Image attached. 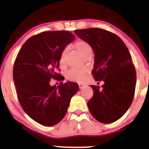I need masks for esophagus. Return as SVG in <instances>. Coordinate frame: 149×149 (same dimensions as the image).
<instances>
[{"instance_id": "esophagus-1", "label": "esophagus", "mask_w": 149, "mask_h": 149, "mask_svg": "<svg viewBox=\"0 0 149 149\" xmlns=\"http://www.w3.org/2000/svg\"><path fill=\"white\" fill-rule=\"evenodd\" d=\"M79 88H83L85 86V84H82V83H79Z\"/></svg>"}]
</instances>
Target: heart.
Segmentation results:
<instances>
[{
    "instance_id": "1",
    "label": "heart",
    "mask_w": 149,
    "mask_h": 149,
    "mask_svg": "<svg viewBox=\"0 0 149 149\" xmlns=\"http://www.w3.org/2000/svg\"><path fill=\"white\" fill-rule=\"evenodd\" d=\"M74 47L76 48V50L84 57L85 58L89 54H91L92 49L91 47L88 43L86 42L81 40L78 41L77 42L75 43ZM66 52V49H64L61 53V57H60L59 63L61 67H63L65 65V53ZM87 73V69L86 68H72L69 70L66 73L65 77L68 80L71 81L76 82H81L83 81L85 79V76Z\"/></svg>"
}]
</instances>
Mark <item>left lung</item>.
Wrapping results in <instances>:
<instances>
[{"label": "left lung", "instance_id": "left-lung-1", "mask_svg": "<svg viewBox=\"0 0 149 149\" xmlns=\"http://www.w3.org/2000/svg\"><path fill=\"white\" fill-rule=\"evenodd\" d=\"M78 37L92 47L94 53L91 73L102 88L91 85L94 94L88 102L92 116L102 123L118 120L127 112L133 97L136 73L128 49L116 34L99 28L75 30Z\"/></svg>", "mask_w": 149, "mask_h": 149}]
</instances>
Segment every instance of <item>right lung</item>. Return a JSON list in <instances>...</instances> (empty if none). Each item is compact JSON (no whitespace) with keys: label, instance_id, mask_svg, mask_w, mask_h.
Here are the masks:
<instances>
[{"label":"right lung","instance_id":"obj_1","mask_svg":"<svg viewBox=\"0 0 149 149\" xmlns=\"http://www.w3.org/2000/svg\"><path fill=\"white\" fill-rule=\"evenodd\" d=\"M75 37L67 31H44L25 42L13 65V76L18 100L24 111L37 123L52 126L62 120L78 84L67 81L58 87L51 79L62 81L56 73L61 53Z\"/></svg>","mask_w":149,"mask_h":149}]
</instances>
